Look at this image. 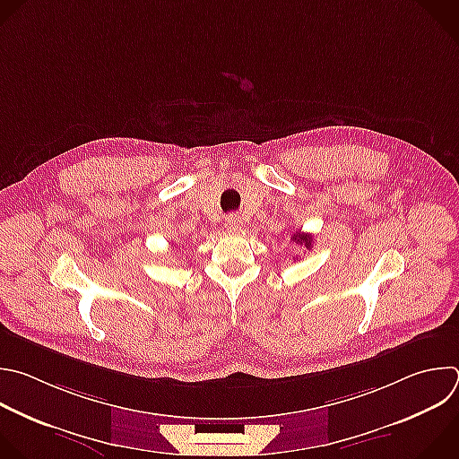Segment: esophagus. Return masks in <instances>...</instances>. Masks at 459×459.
I'll return each instance as SVG.
<instances>
[{
	"label": "esophagus",
	"mask_w": 459,
	"mask_h": 459,
	"mask_svg": "<svg viewBox=\"0 0 459 459\" xmlns=\"http://www.w3.org/2000/svg\"><path fill=\"white\" fill-rule=\"evenodd\" d=\"M243 227H245V223H243L241 216H238V214H232V216H229V218L225 220V229H227L229 232H239Z\"/></svg>",
	"instance_id": "34e87169"
}]
</instances>
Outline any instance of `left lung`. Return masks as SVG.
<instances>
[{"label":"left lung","instance_id":"8db88e82","mask_svg":"<svg viewBox=\"0 0 459 459\" xmlns=\"http://www.w3.org/2000/svg\"><path fill=\"white\" fill-rule=\"evenodd\" d=\"M291 241H295L297 245H304L307 248H312V241H314V239H312V234L297 230V232L291 234Z\"/></svg>","mask_w":459,"mask_h":459}]
</instances>
